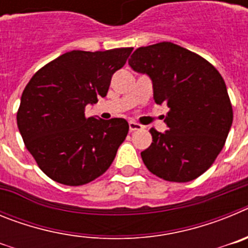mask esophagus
<instances>
[{"label":"esophagus","instance_id":"obj_1","mask_svg":"<svg viewBox=\"0 0 248 248\" xmlns=\"http://www.w3.org/2000/svg\"><path fill=\"white\" fill-rule=\"evenodd\" d=\"M143 129V125H140V124H138V123L135 122H129V130L130 131H135V130H141Z\"/></svg>","mask_w":248,"mask_h":248}]
</instances>
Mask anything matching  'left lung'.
I'll use <instances>...</instances> for the list:
<instances>
[{
  "mask_svg": "<svg viewBox=\"0 0 248 248\" xmlns=\"http://www.w3.org/2000/svg\"><path fill=\"white\" fill-rule=\"evenodd\" d=\"M129 65L153 82L154 100L166 104L168 130L150 129L141 151L149 171L166 181L187 183L207 170L222 150L233 114L217 69L199 54L171 42L140 47Z\"/></svg>",
  "mask_w": 248,
  "mask_h": 248,
  "instance_id": "obj_1",
  "label": "left lung"
}]
</instances>
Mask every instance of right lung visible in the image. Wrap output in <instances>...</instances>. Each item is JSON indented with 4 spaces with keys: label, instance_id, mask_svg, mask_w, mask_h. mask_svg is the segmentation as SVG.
<instances>
[{
    "label": "right lung",
    "instance_id": "1",
    "mask_svg": "<svg viewBox=\"0 0 248 248\" xmlns=\"http://www.w3.org/2000/svg\"><path fill=\"white\" fill-rule=\"evenodd\" d=\"M133 48L72 50L34 74L22 93L17 125L43 172L63 185L79 186L104 174L125 140L123 118H85V107L105 97L111 77Z\"/></svg>",
    "mask_w": 248,
    "mask_h": 248
}]
</instances>
